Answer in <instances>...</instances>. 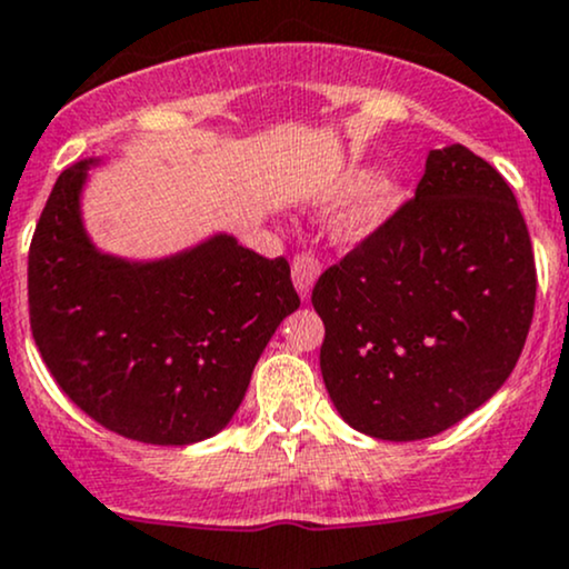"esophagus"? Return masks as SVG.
Returning <instances> with one entry per match:
<instances>
[{
	"instance_id": "1",
	"label": "esophagus",
	"mask_w": 569,
	"mask_h": 569,
	"mask_svg": "<svg viewBox=\"0 0 569 569\" xmlns=\"http://www.w3.org/2000/svg\"><path fill=\"white\" fill-rule=\"evenodd\" d=\"M322 273V260H319L313 252H298L296 260H292V282H296L300 298L311 296V287Z\"/></svg>"
}]
</instances>
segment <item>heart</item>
<instances>
[{
  "label": "heart",
  "mask_w": 569,
  "mask_h": 569,
  "mask_svg": "<svg viewBox=\"0 0 569 569\" xmlns=\"http://www.w3.org/2000/svg\"><path fill=\"white\" fill-rule=\"evenodd\" d=\"M397 202H399V193L391 183H386V180L383 183H372L370 191H367V197L359 202L357 210L346 218V223H343L346 237L359 239V237H365V233H370L372 229H378V226L391 216Z\"/></svg>",
  "instance_id": "heart-1"
}]
</instances>
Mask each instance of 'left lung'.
Here are the masks:
<instances>
[{
  "label": "left lung",
  "mask_w": 569,
  "mask_h": 569,
  "mask_svg": "<svg viewBox=\"0 0 569 569\" xmlns=\"http://www.w3.org/2000/svg\"><path fill=\"white\" fill-rule=\"evenodd\" d=\"M536 284L503 176L460 143L429 151L416 197L313 284L319 367L340 418L416 442L471 416L517 367Z\"/></svg>",
  "instance_id": "left-lung-1"
}]
</instances>
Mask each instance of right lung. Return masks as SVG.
<instances>
[{
    "label": "right lung",
    "mask_w": 569,
    "mask_h": 569,
    "mask_svg": "<svg viewBox=\"0 0 569 569\" xmlns=\"http://www.w3.org/2000/svg\"><path fill=\"white\" fill-rule=\"evenodd\" d=\"M90 162L60 172L33 231L31 336L66 397L103 429L202 442L226 429L273 330L300 306L290 263L226 233L153 263L103 256L79 216Z\"/></svg>",
    "instance_id": "1"
}]
</instances>
